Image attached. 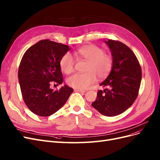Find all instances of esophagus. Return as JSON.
I'll list each match as a JSON object with an SVG mask.
<instances>
[{
  "label": "esophagus",
  "mask_w": 160,
  "mask_h": 160,
  "mask_svg": "<svg viewBox=\"0 0 160 160\" xmlns=\"http://www.w3.org/2000/svg\"><path fill=\"white\" fill-rule=\"evenodd\" d=\"M74 91H75V92H81V93H85V92H86L85 90H80V89H75Z\"/></svg>",
  "instance_id": "esophagus-1"
}]
</instances>
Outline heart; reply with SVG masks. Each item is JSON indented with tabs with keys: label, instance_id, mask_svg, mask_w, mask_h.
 <instances>
[{
	"label": "heart",
	"instance_id": "1",
	"mask_svg": "<svg viewBox=\"0 0 160 160\" xmlns=\"http://www.w3.org/2000/svg\"><path fill=\"white\" fill-rule=\"evenodd\" d=\"M77 57L88 61L86 73H76L67 80L68 84L76 89L85 90L96 81L97 76L100 78L106 77L112 68L113 59L108 54L104 53L102 48L94 44L86 45L80 48L75 52ZM75 60L70 53H66L60 60L61 70L69 74L74 70Z\"/></svg>",
	"mask_w": 160,
	"mask_h": 160
}]
</instances>
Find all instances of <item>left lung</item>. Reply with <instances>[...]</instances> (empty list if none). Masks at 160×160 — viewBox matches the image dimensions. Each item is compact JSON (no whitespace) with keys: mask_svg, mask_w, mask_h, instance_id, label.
I'll use <instances>...</instances> for the list:
<instances>
[{"mask_svg":"<svg viewBox=\"0 0 160 160\" xmlns=\"http://www.w3.org/2000/svg\"><path fill=\"white\" fill-rule=\"evenodd\" d=\"M111 50L113 65L107 78L100 84L106 87L98 90L92 104L106 116L119 115L128 109L137 98L142 80V69L133 51L118 40L105 41Z\"/></svg>","mask_w":160,"mask_h":160,"instance_id":"left-lung-1","label":"left lung"}]
</instances>
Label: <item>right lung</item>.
<instances>
[{
	"label": "right lung",
	"instance_id": "add662e5",
	"mask_svg": "<svg viewBox=\"0 0 160 160\" xmlns=\"http://www.w3.org/2000/svg\"><path fill=\"white\" fill-rule=\"evenodd\" d=\"M68 46L46 39L40 40L24 54L18 77L24 102L34 114L49 116L62 107L73 88L64 85L60 90L50 88L52 82H63L60 60Z\"/></svg>",
	"mask_w": 160,
	"mask_h": 160
}]
</instances>
